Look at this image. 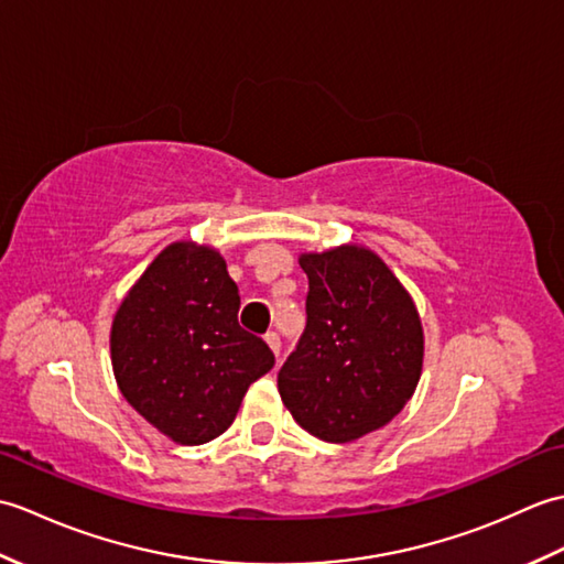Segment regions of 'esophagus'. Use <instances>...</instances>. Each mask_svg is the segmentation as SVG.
Segmentation results:
<instances>
[{
    "label": "esophagus",
    "instance_id": "34e87169",
    "mask_svg": "<svg viewBox=\"0 0 564 564\" xmlns=\"http://www.w3.org/2000/svg\"><path fill=\"white\" fill-rule=\"evenodd\" d=\"M263 339H267V344L271 346V351H273L275 356L281 354V337H279V334H275V332H269L267 337H263Z\"/></svg>",
    "mask_w": 564,
    "mask_h": 564
}]
</instances>
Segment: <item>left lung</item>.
I'll return each instance as SVG.
<instances>
[{
  "label": "left lung",
  "mask_w": 564,
  "mask_h": 564,
  "mask_svg": "<svg viewBox=\"0 0 564 564\" xmlns=\"http://www.w3.org/2000/svg\"><path fill=\"white\" fill-rule=\"evenodd\" d=\"M307 325L279 370L293 419L329 443L386 426L416 390L424 329L412 295L376 251L341 245L301 254Z\"/></svg>",
  "instance_id": "1"
}]
</instances>
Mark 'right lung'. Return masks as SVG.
Masks as SVG:
<instances>
[{
	"label": "right lung",
	"instance_id": "add662e5",
	"mask_svg": "<svg viewBox=\"0 0 564 564\" xmlns=\"http://www.w3.org/2000/svg\"><path fill=\"white\" fill-rule=\"evenodd\" d=\"M239 291L218 249L174 242L128 291L111 325V364L133 410L182 446L235 422L251 382L273 368L239 327Z\"/></svg>",
	"mask_w": 564,
	"mask_h": 564
}]
</instances>
